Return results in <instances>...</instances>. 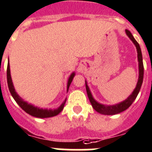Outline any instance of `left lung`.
Instances as JSON below:
<instances>
[{"label":"left lung","instance_id":"obj_1","mask_svg":"<svg viewBox=\"0 0 152 152\" xmlns=\"http://www.w3.org/2000/svg\"><path fill=\"white\" fill-rule=\"evenodd\" d=\"M126 34L128 36L129 38L133 42L134 44V45L136 46L137 48V60H138V70H139V76H138V81L137 83L135 88L133 89L130 95L126 99H124L123 101H121L118 104H113V105H107V104H103L96 101L94 97L93 96V94L91 93L90 88L88 87L87 81L86 80V92H87V95H88V99L90 100V103L92 104V106L97 112H99V114L105 115H116V114H119V113L122 112L126 110V109H128L130 105L133 103V101L135 100V99L137 96L138 93L140 92V89L141 88L142 83H143V78H144V65H143V58H142V53L141 49L140 47L139 44L136 41L135 38L133 37V34H131L129 30H126Z\"/></svg>","mask_w":152,"mask_h":152}]
</instances>
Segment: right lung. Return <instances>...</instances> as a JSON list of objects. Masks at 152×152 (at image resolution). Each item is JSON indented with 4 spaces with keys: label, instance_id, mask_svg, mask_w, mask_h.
<instances>
[{
    "label": "right lung",
    "instance_id": "1",
    "mask_svg": "<svg viewBox=\"0 0 152 152\" xmlns=\"http://www.w3.org/2000/svg\"><path fill=\"white\" fill-rule=\"evenodd\" d=\"M75 76V72H72L69 76L68 80H67V85H66V93L68 92L69 87L70 84L72 82V80ZM7 80H8V86L11 94L12 96L13 99L15 100L18 105L21 107L23 110L26 112L29 115H32L34 117L39 118H51L56 116L61 112L64 107L65 103H66V99H64V101L62 103V104L57 108L55 109H48V108H41L37 106H34V104H30L27 101H25L20 96L16 93V91L15 89L14 85H13L12 79L11 77V71H10V65H9V59H8V67H7Z\"/></svg>",
    "mask_w": 152,
    "mask_h": 152
}]
</instances>
